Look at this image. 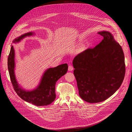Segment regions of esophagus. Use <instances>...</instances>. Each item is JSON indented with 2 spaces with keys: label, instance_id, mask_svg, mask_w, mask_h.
I'll list each match as a JSON object with an SVG mask.
<instances>
[{
  "label": "esophagus",
  "instance_id": "obj_1",
  "mask_svg": "<svg viewBox=\"0 0 132 132\" xmlns=\"http://www.w3.org/2000/svg\"><path fill=\"white\" fill-rule=\"evenodd\" d=\"M73 68L71 65H69L68 66V70L69 71H72V70H73Z\"/></svg>",
  "mask_w": 132,
  "mask_h": 132
}]
</instances>
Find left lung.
<instances>
[{
	"instance_id": "obj_1",
	"label": "left lung",
	"mask_w": 132,
	"mask_h": 132,
	"mask_svg": "<svg viewBox=\"0 0 132 132\" xmlns=\"http://www.w3.org/2000/svg\"><path fill=\"white\" fill-rule=\"evenodd\" d=\"M98 33L103 37L102 41L77 55L72 62L79 96L89 103L102 102L113 95L125 73L122 47L110 32Z\"/></svg>"
}]
</instances>
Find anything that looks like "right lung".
<instances>
[{"label":"right lung","instance_id":"obj_1","mask_svg":"<svg viewBox=\"0 0 132 132\" xmlns=\"http://www.w3.org/2000/svg\"><path fill=\"white\" fill-rule=\"evenodd\" d=\"M33 32L26 33L17 37L13 43L20 42L27 36L34 35ZM15 51L11 46L8 58V68L13 88L22 99L36 106H45L52 103L55 99V84L57 81L67 72L68 65L63 64L54 68H49L43 73L40 81L35 88L31 90L23 89L18 82L14 72Z\"/></svg>","mask_w":132,"mask_h":132}]
</instances>
